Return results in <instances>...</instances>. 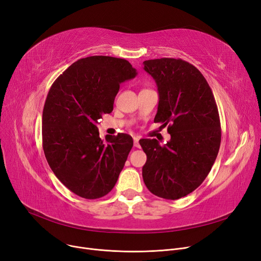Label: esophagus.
I'll return each instance as SVG.
<instances>
[{
	"label": "esophagus",
	"instance_id": "34e87169",
	"mask_svg": "<svg viewBox=\"0 0 261 261\" xmlns=\"http://www.w3.org/2000/svg\"><path fill=\"white\" fill-rule=\"evenodd\" d=\"M133 142H134V147H136V148H140L139 138H134V139H133Z\"/></svg>",
	"mask_w": 261,
	"mask_h": 261
}]
</instances>
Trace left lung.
<instances>
[{"label": "left lung", "instance_id": "obj_1", "mask_svg": "<svg viewBox=\"0 0 261 261\" xmlns=\"http://www.w3.org/2000/svg\"><path fill=\"white\" fill-rule=\"evenodd\" d=\"M158 86L154 122L168 125L171 139L161 146L155 139L140 144L147 155L143 179L160 198L176 200L198 188L210 173L221 143V127L214 94L196 66L182 59L143 62Z\"/></svg>", "mask_w": 261, "mask_h": 261}]
</instances>
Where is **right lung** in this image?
Here are the masks:
<instances>
[{
	"instance_id": "right-lung-1",
	"label": "right lung",
	"mask_w": 261,
	"mask_h": 261,
	"mask_svg": "<svg viewBox=\"0 0 261 261\" xmlns=\"http://www.w3.org/2000/svg\"><path fill=\"white\" fill-rule=\"evenodd\" d=\"M138 75L129 61L91 56L74 62L49 89L42 114V143L58 180L85 199L112 190L133 146L129 134L99 138L98 119L113 111L119 85Z\"/></svg>"
}]
</instances>
